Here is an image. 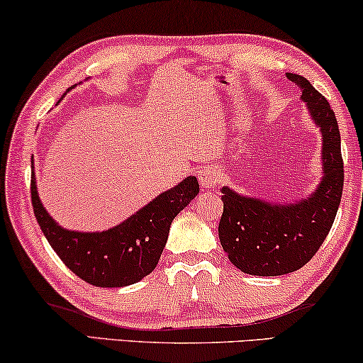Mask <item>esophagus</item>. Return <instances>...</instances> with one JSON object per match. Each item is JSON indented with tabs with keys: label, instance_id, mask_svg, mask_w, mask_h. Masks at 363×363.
Returning <instances> with one entry per match:
<instances>
[{
	"label": "esophagus",
	"instance_id": "1",
	"mask_svg": "<svg viewBox=\"0 0 363 363\" xmlns=\"http://www.w3.org/2000/svg\"><path fill=\"white\" fill-rule=\"evenodd\" d=\"M198 178H200V185L203 188H215L221 178V172L216 167H201L198 170Z\"/></svg>",
	"mask_w": 363,
	"mask_h": 363
}]
</instances>
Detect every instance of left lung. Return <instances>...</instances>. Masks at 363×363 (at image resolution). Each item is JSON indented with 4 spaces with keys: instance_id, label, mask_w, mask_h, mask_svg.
I'll use <instances>...</instances> for the list:
<instances>
[{
    "instance_id": "8db88e82",
    "label": "left lung",
    "mask_w": 363,
    "mask_h": 363,
    "mask_svg": "<svg viewBox=\"0 0 363 363\" xmlns=\"http://www.w3.org/2000/svg\"><path fill=\"white\" fill-rule=\"evenodd\" d=\"M286 76L301 87V99L320 128L322 180L294 203H271L221 188V246L238 269L252 276H281L307 264L334 225L344 190L340 132L330 104L306 77Z\"/></svg>"
}]
</instances>
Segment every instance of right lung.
Returning a JSON list of instances; mask_svg holds the SVG:
<instances>
[{"label":"right lung","mask_w":363,"mask_h":363,"mask_svg":"<svg viewBox=\"0 0 363 363\" xmlns=\"http://www.w3.org/2000/svg\"><path fill=\"white\" fill-rule=\"evenodd\" d=\"M31 168L33 210L41 231L64 264L96 287H125L150 274L167 245L173 218L200 191L196 177H186L111 230L71 231L44 210L33 160Z\"/></svg>","instance_id":"add662e5"}]
</instances>
